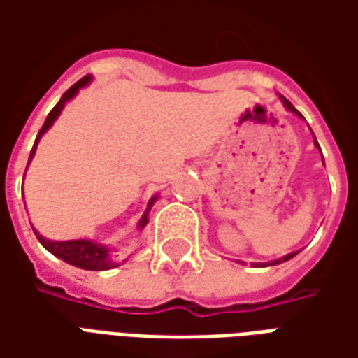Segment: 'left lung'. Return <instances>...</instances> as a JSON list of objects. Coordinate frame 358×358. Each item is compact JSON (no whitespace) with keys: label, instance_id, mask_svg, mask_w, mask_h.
Instances as JSON below:
<instances>
[{"label":"left lung","instance_id":"left-lung-1","mask_svg":"<svg viewBox=\"0 0 358 358\" xmlns=\"http://www.w3.org/2000/svg\"><path fill=\"white\" fill-rule=\"evenodd\" d=\"M280 97H282V95H280ZM282 103H284V107H285V109H287V110H292V113H295V115H299V117H303V115H301L299 110L295 109V107H293L292 103L287 101V99H285V97H282ZM315 145H316V148H318V149H320V145H318V141H316V138H315ZM322 161H324V159H322ZM297 253H299V251H293V253H287V255H285V257H280V259H274V261H270V263H266V264H268V266H272V264L285 263V261H289V259H293V257L297 255Z\"/></svg>","mask_w":358,"mask_h":358}]
</instances>
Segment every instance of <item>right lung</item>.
<instances>
[{
    "label": "right lung",
    "mask_w": 358,
    "mask_h": 358,
    "mask_svg": "<svg viewBox=\"0 0 358 358\" xmlns=\"http://www.w3.org/2000/svg\"><path fill=\"white\" fill-rule=\"evenodd\" d=\"M90 82H92V76H90V74L88 76H84V78H80L76 84H73L71 88L66 90L65 94H63V97L59 99L57 105L51 109V113L48 115V118H45V122H43V126L40 128V132H38V136H36L34 148H32V151H30V159H28V163H30V161H32V157H34L40 138H42L43 134L50 130L51 124L57 120V117L61 115V110H63V107L66 105V101H71L74 95L78 94V90L84 88V86H88ZM155 199L157 197H153V199L149 201L148 210H145V215L141 217L138 228H143V226L148 224V213L149 209H151V205L155 203ZM34 234H36V238H38V241H40V243H42L43 248L48 249L50 253H53V255L59 257V259H63L65 263L73 264V266H78V268H84V270H109V268H117L118 266L117 261L113 259V251H110L109 248L101 245V243H95V241L92 240L51 241V240H45V238L40 236L36 230Z\"/></svg>",
    "instance_id": "1"
}]
</instances>
